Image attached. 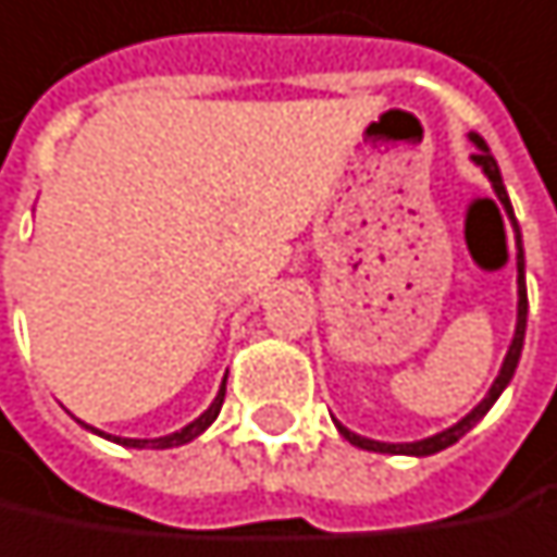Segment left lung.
<instances>
[{
    "label": "left lung",
    "instance_id": "1",
    "mask_svg": "<svg viewBox=\"0 0 557 557\" xmlns=\"http://www.w3.org/2000/svg\"><path fill=\"white\" fill-rule=\"evenodd\" d=\"M468 140L478 147L474 153H471V163L481 170V173L487 175V182H491V188H494V195L500 198V205H504V211H507V218H510V224H513V234H517V295H520V301H517V330H513V343H510V349H507V356H504V366H500V372H497V379L491 384V391L484 394V400L471 410V413H465L458 423H453L449 430H443V433H436V436H426V440H417V443H379V440H369V436H359V433H352V430H346L343 423H336V430H339V436L343 440H349L352 446H359V449H366V453H384V455H417V458H423V455H436L443 453V449H449L455 446L494 404H497V397L504 394V387L510 384L513 379V372H517V366H520V356H522V339H525V313H529V298H525V256H522V234H520V224H517V218H513V205H510V195H507V188H504V178H500V166H497V160L491 157V150H487V144H484V137L481 134H468Z\"/></svg>",
    "mask_w": 557,
    "mask_h": 557
}]
</instances>
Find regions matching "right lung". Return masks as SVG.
Instances as JSON below:
<instances>
[{
  "instance_id": "add662e5",
  "label": "right lung",
  "mask_w": 557,
  "mask_h": 557,
  "mask_svg": "<svg viewBox=\"0 0 557 557\" xmlns=\"http://www.w3.org/2000/svg\"><path fill=\"white\" fill-rule=\"evenodd\" d=\"M224 394H227V375H224V382H221V391H218V397L211 400V407L198 417V420H191L188 426H182V430H175L170 436H157V440H124V436H108L102 430H96V426H89V423H83L86 430H92V433H99L104 440H111V443H117V446H127V449H175V446H185V443H191V440H198L214 420H218V413H221V404H224Z\"/></svg>"
}]
</instances>
